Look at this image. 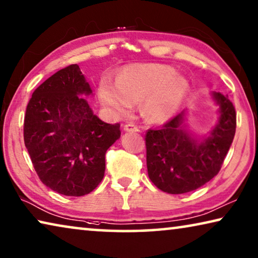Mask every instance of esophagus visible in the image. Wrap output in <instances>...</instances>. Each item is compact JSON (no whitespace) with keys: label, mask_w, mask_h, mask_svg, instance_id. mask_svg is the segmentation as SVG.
<instances>
[{"label":"esophagus","mask_w":258,"mask_h":258,"mask_svg":"<svg viewBox=\"0 0 258 258\" xmlns=\"http://www.w3.org/2000/svg\"><path fill=\"white\" fill-rule=\"evenodd\" d=\"M124 131H126V132H139L140 130L137 125L132 124V122H128V124H126L124 126Z\"/></svg>","instance_id":"34e87169"}]
</instances>
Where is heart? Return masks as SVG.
I'll return each instance as SVG.
<instances>
[{
	"mask_svg": "<svg viewBox=\"0 0 258 258\" xmlns=\"http://www.w3.org/2000/svg\"><path fill=\"white\" fill-rule=\"evenodd\" d=\"M189 91L186 78L170 66L154 63L126 67L119 73L116 82L103 79L98 97L114 116H128L133 103H140L144 117L160 122L177 112Z\"/></svg>",
	"mask_w": 258,
	"mask_h": 258,
	"instance_id": "b5f03b06",
	"label": "heart"
}]
</instances>
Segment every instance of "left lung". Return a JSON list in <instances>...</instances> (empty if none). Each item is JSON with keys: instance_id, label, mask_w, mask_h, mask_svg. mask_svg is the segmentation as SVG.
<instances>
[{"instance_id": "obj_1", "label": "left lung", "mask_w": 258, "mask_h": 258, "mask_svg": "<svg viewBox=\"0 0 258 258\" xmlns=\"http://www.w3.org/2000/svg\"><path fill=\"white\" fill-rule=\"evenodd\" d=\"M211 97L219 117L207 136L191 132L185 111L146 134L148 176L160 190L171 195L194 191L220 170L235 136L236 113L227 95L213 91Z\"/></svg>"}]
</instances>
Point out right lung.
Segmentation results:
<instances>
[{"instance_id":"1","label":"right lung","mask_w":258,"mask_h":258,"mask_svg":"<svg viewBox=\"0 0 258 258\" xmlns=\"http://www.w3.org/2000/svg\"><path fill=\"white\" fill-rule=\"evenodd\" d=\"M90 84L78 64L56 72L32 94L24 144L41 182L60 195L90 194L104 177L105 153L120 125L101 120L88 103Z\"/></svg>"}]
</instances>
